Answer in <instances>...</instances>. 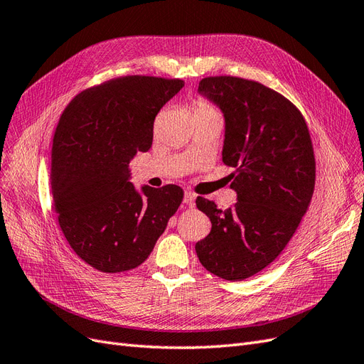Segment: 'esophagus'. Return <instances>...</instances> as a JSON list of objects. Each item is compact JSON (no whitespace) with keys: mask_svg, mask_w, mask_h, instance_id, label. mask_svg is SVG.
<instances>
[{"mask_svg":"<svg viewBox=\"0 0 364 364\" xmlns=\"http://www.w3.org/2000/svg\"><path fill=\"white\" fill-rule=\"evenodd\" d=\"M183 203L188 205L190 208H194V205H196V196L191 191H186L185 196H183Z\"/></svg>","mask_w":364,"mask_h":364,"instance_id":"obj_1","label":"esophagus"}]
</instances>
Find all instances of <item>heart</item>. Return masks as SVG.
<instances>
[{
	"mask_svg": "<svg viewBox=\"0 0 364 364\" xmlns=\"http://www.w3.org/2000/svg\"><path fill=\"white\" fill-rule=\"evenodd\" d=\"M194 109V115L199 117V115H217V117H222V114H220L218 109L213 105L209 103L206 100H197L193 106Z\"/></svg>",
	"mask_w": 364,
	"mask_h": 364,
	"instance_id": "b5f03b06",
	"label": "heart"
}]
</instances>
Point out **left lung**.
Wrapping results in <instances>:
<instances>
[{
    "instance_id": "obj_1",
    "label": "left lung",
    "mask_w": 364,
    "mask_h": 364,
    "mask_svg": "<svg viewBox=\"0 0 364 364\" xmlns=\"http://www.w3.org/2000/svg\"><path fill=\"white\" fill-rule=\"evenodd\" d=\"M199 91L225 114L223 162L237 191L222 211L197 197L211 232L196 245L202 266L215 277L243 281L278 258L311 203L316 159L306 121L289 98L255 80L205 77Z\"/></svg>"
}]
</instances>
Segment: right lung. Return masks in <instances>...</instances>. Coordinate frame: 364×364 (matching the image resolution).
<instances>
[{
	"instance_id": "add662e5",
	"label": "right lung",
	"mask_w": 364,
	"mask_h": 364,
	"mask_svg": "<svg viewBox=\"0 0 364 364\" xmlns=\"http://www.w3.org/2000/svg\"><path fill=\"white\" fill-rule=\"evenodd\" d=\"M181 79L123 75L87 87L60 115L51 149V194L74 253L98 272L138 267L183 200L179 185L129 182V162L147 151L161 107Z\"/></svg>"
}]
</instances>
